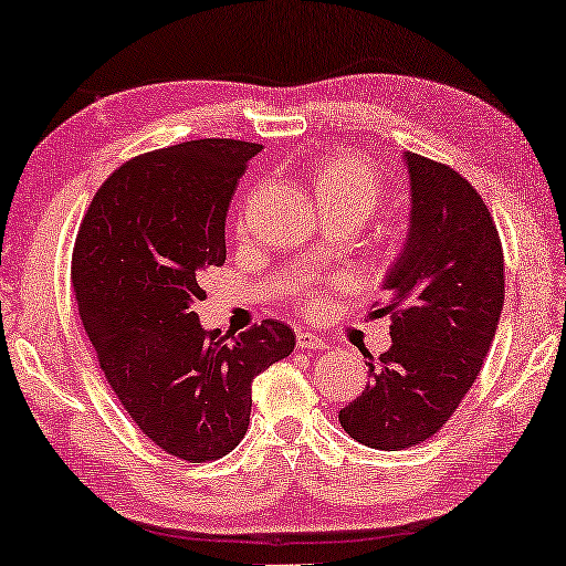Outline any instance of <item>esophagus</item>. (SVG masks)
<instances>
[{
    "label": "esophagus",
    "instance_id": "esophagus-1",
    "mask_svg": "<svg viewBox=\"0 0 566 566\" xmlns=\"http://www.w3.org/2000/svg\"><path fill=\"white\" fill-rule=\"evenodd\" d=\"M297 345H300V349H325L327 347L325 339L310 329H297Z\"/></svg>",
    "mask_w": 566,
    "mask_h": 566
}]
</instances>
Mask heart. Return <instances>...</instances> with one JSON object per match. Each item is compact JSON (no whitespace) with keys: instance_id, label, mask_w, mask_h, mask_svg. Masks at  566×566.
Instances as JSON below:
<instances>
[{"instance_id":"heart-1","label":"heart","mask_w":566,"mask_h":566,"mask_svg":"<svg viewBox=\"0 0 566 566\" xmlns=\"http://www.w3.org/2000/svg\"><path fill=\"white\" fill-rule=\"evenodd\" d=\"M312 191L319 211H339L365 221L378 206L382 186L370 160L339 154L322 160L312 176Z\"/></svg>"}]
</instances>
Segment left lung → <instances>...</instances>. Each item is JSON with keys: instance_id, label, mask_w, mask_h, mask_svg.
Returning <instances> with one entry per match:
<instances>
[{"instance_id": "1", "label": "left lung", "mask_w": 566, "mask_h": 566, "mask_svg": "<svg viewBox=\"0 0 566 566\" xmlns=\"http://www.w3.org/2000/svg\"><path fill=\"white\" fill-rule=\"evenodd\" d=\"M408 234L380 290L388 353L367 363V385L339 410L357 443L400 451L441 430L481 373L504 307V251L493 219L453 168L402 154Z\"/></svg>"}]
</instances>
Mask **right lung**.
<instances>
[{"label":"right lung","instance_id":"1","mask_svg":"<svg viewBox=\"0 0 566 566\" xmlns=\"http://www.w3.org/2000/svg\"><path fill=\"white\" fill-rule=\"evenodd\" d=\"M259 150L203 138L133 158L95 193L75 241V300L105 378L143 433L184 461L234 451L251 382L294 349L280 319L227 339L193 312L201 272L227 259L229 201Z\"/></svg>","mask_w":566,"mask_h":566}]
</instances>
